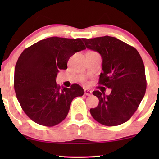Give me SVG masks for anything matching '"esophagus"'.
Listing matches in <instances>:
<instances>
[{
    "instance_id": "esophagus-1",
    "label": "esophagus",
    "mask_w": 159,
    "mask_h": 159,
    "mask_svg": "<svg viewBox=\"0 0 159 159\" xmlns=\"http://www.w3.org/2000/svg\"><path fill=\"white\" fill-rule=\"evenodd\" d=\"M84 95H90L92 94V92H91L90 90H88V89H84Z\"/></svg>"
}]
</instances>
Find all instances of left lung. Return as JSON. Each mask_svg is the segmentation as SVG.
Listing matches in <instances>:
<instances>
[{
    "label": "left lung",
    "mask_w": 159,
    "mask_h": 159,
    "mask_svg": "<svg viewBox=\"0 0 159 159\" xmlns=\"http://www.w3.org/2000/svg\"><path fill=\"white\" fill-rule=\"evenodd\" d=\"M82 40L88 48L101 54L103 72L99 84L111 90L108 95L93 91L99 103L90 108V114L101 125H120L131 118L145 95L146 78L142 58L134 47L114 37Z\"/></svg>",
    "instance_id": "obj_1"
}]
</instances>
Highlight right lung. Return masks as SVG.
I'll return each instance as SVG.
<instances>
[{
  "instance_id": "1",
  "label": "right lung",
  "mask_w": 159,
  "mask_h": 159,
  "mask_svg": "<svg viewBox=\"0 0 159 159\" xmlns=\"http://www.w3.org/2000/svg\"><path fill=\"white\" fill-rule=\"evenodd\" d=\"M82 39L52 37L26 48L14 70V90L24 111L38 125L53 127L64 120L75 97L82 96L78 84L61 88L56 78L67 69L69 58L84 50Z\"/></svg>"
}]
</instances>
